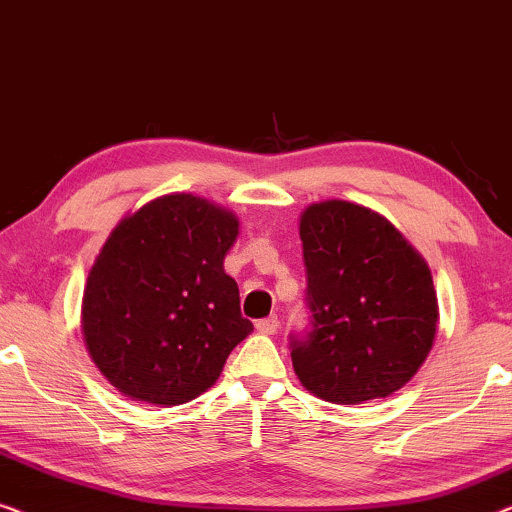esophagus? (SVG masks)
<instances>
[{
	"mask_svg": "<svg viewBox=\"0 0 512 512\" xmlns=\"http://www.w3.org/2000/svg\"><path fill=\"white\" fill-rule=\"evenodd\" d=\"M255 327H257L259 334H276L278 327H280V320H278V315H269V318L257 320Z\"/></svg>",
	"mask_w": 512,
	"mask_h": 512,
	"instance_id": "obj_1",
	"label": "esophagus"
}]
</instances>
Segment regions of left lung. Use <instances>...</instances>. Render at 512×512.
<instances>
[{
    "instance_id": "left-lung-1",
    "label": "left lung",
    "mask_w": 512,
    "mask_h": 512,
    "mask_svg": "<svg viewBox=\"0 0 512 512\" xmlns=\"http://www.w3.org/2000/svg\"><path fill=\"white\" fill-rule=\"evenodd\" d=\"M299 236L308 308V327L290 334L299 380L331 403L401 390L436 336L427 262L383 215L341 199L308 206Z\"/></svg>"
}]
</instances>
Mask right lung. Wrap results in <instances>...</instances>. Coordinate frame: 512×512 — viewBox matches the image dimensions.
I'll list each match as a JSON object with an SVG mask.
<instances>
[{
    "mask_svg": "<svg viewBox=\"0 0 512 512\" xmlns=\"http://www.w3.org/2000/svg\"><path fill=\"white\" fill-rule=\"evenodd\" d=\"M232 213L192 194L150 201L113 229L83 294V334L122 394L157 406L197 399L253 331L225 255Z\"/></svg>",
    "mask_w": 512,
    "mask_h": 512,
    "instance_id": "obj_1",
    "label": "right lung"
}]
</instances>
